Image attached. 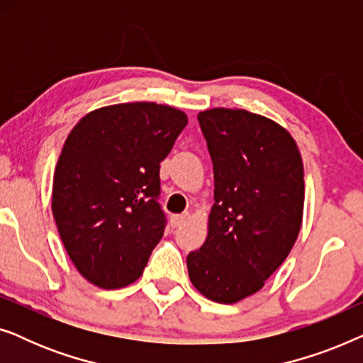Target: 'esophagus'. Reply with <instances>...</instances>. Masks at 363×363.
<instances>
[{"label": "esophagus", "mask_w": 363, "mask_h": 363, "mask_svg": "<svg viewBox=\"0 0 363 363\" xmlns=\"http://www.w3.org/2000/svg\"><path fill=\"white\" fill-rule=\"evenodd\" d=\"M188 213H183V215H177V216H173L172 218V225L175 226V228H180L182 225H185V223L188 221Z\"/></svg>", "instance_id": "obj_1"}]
</instances>
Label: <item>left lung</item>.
<instances>
[{
	"label": "left lung",
	"mask_w": 363,
	"mask_h": 363,
	"mask_svg": "<svg viewBox=\"0 0 363 363\" xmlns=\"http://www.w3.org/2000/svg\"><path fill=\"white\" fill-rule=\"evenodd\" d=\"M215 173L203 246L186 257L191 284L235 304L262 289L286 261L304 213L299 147L279 123L242 108L198 113Z\"/></svg>",
	"instance_id": "8db88e82"
}]
</instances>
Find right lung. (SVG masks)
Returning a JSON list of instances; mask_svg holds the SVG:
<instances>
[{
  "mask_svg": "<svg viewBox=\"0 0 363 363\" xmlns=\"http://www.w3.org/2000/svg\"><path fill=\"white\" fill-rule=\"evenodd\" d=\"M188 123L180 108L113 104L69 133L52 180V216L76 269L101 289L142 276L162 240L160 162Z\"/></svg>",
  "mask_w": 363,
  "mask_h": 363,
  "instance_id": "1",
  "label": "right lung"
}]
</instances>
